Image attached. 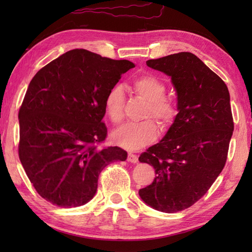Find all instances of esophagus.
I'll use <instances>...</instances> for the list:
<instances>
[{"instance_id": "obj_1", "label": "esophagus", "mask_w": 252, "mask_h": 252, "mask_svg": "<svg viewBox=\"0 0 252 252\" xmlns=\"http://www.w3.org/2000/svg\"><path fill=\"white\" fill-rule=\"evenodd\" d=\"M127 161L132 162V163H136L138 161V157L134 154L129 153V154H127Z\"/></svg>"}]
</instances>
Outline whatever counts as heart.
I'll use <instances>...</instances> for the list:
<instances>
[{"label":"heart","mask_w":252,"mask_h":252,"mask_svg":"<svg viewBox=\"0 0 252 252\" xmlns=\"http://www.w3.org/2000/svg\"><path fill=\"white\" fill-rule=\"evenodd\" d=\"M133 92L148 101L146 117H154L163 127L172 125L178 116V105L164 96L165 84L154 74H143L131 83ZM125 93L120 87H114L105 97V110L111 122L119 123L123 118ZM158 127L152 120L141 123H127L117 129L111 135L116 145L129 151H136L156 140Z\"/></svg>","instance_id":"b5f03b06"}]
</instances>
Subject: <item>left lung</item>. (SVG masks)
Segmentation results:
<instances>
[{"label":"left lung","instance_id":"8db88e82","mask_svg":"<svg viewBox=\"0 0 252 252\" xmlns=\"http://www.w3.org/2000/svg\"><path fill=\"white\" fill-rule=\"evenodd\" d=\"M146 65L171 78L179 112L162 140L138 158L156 173L138 195L149 207L173 213L199 200L225 165L234 130L229 93L223 80L191 53L149 60Z\"/></svg>","mask_w":252,"mask_h":252}]
</instances>
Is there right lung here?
<instances>
[{"mask_svg": "<svg viewBox=\"0 0 252 252\" xmlns=\"http://www.w3.org/2000/svg\"><path fill=\"white\" fill-rule=\"evenodd\" d=\"M133 67L130 61L77 49L32 78L18 114V154L45 200L63 208L85 205L95 196L101 170L126 159L122 148L97 144L107 136L106 95Z\"/></svg>", "mask_w": 252, "mask_h": 252, "instance_id": "right-lung-1", "label": "right lung"}]
</instances>
